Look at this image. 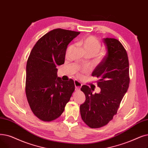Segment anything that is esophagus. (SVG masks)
<instances>
[{
    "mask_svg": "<svg viewBox=\"0 0 148 148\" xmlns=\"http://www.w3.org/2000/svg\"><path fill=\"white\" fill-rule=\"evenodd\" d=\"M74 83H75L76 91L80 90V88L82 87V84L80 82H79L78 81H75Z\"/></svg>",
    "mask_w": 148,
    "mask_h": 148,
    "instance_id": "obj_1",
    "label": "esophagus"
}]
</instances>
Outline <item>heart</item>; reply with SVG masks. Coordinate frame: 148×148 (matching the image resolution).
Returning <instances> with one entry per match:
<instances>
[{
  "instance_id": "b5f03b06",
  "label": "heart",
  "mask_w": 148,
  "mask_h": 148,
  "mask_svg": "<svg viewBox=\"0 0 148 148\" xmlns=\"http://www.w3.org/2000/svg\"><path fill=\"white\" fill-rule=\"evenodd\" d=\"M79 45L82 47L84 52L87 56L90 57H96L98 58H101L102 55L99 53L102 49V45L100 41L94 36H89L83 40H81L79 42ZM72 45H70L67 49V53H68L72 48Z\"/></svg>"
}]
</instances>
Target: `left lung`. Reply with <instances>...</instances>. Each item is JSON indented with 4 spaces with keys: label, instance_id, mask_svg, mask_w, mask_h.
Instances as JSON below:
<instances>
[{
    "label": "left lung",
    "instance_id": "8db88e82",
    "mask_svg": "<svg viewBox=\"0 0 148 148\" xmlns=\"http://www.w3.org/2000/svg\"><path fill=\"white\" fill-rule=\"evenodd\" d=\"M107 53L92 73L99 79L97 85L101 91L92 93L94 89L84 85L81 90L86 102L80 106L82 121L91 128L107 125L117 114L130 84L129 61L125 47L115 38L103 39Z\"/></svg>",
    "mask_w": 148,
    "mask_h": 148
}]
</instances>
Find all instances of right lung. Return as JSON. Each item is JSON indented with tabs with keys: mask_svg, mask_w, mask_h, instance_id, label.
Listing matches in <instances>:
<instances>
[{
	"mask_svg": "<svg viewBox=\"0 0 148 148\" xmlns=\"http://www.w3.org/2000/svg\"><path fill=\"white\" fill-rule=\"evenodd\" d=\"M79 34L53 29L37 41L28 57L26 95L33 113L41 121L58 118L75 91L72 79L63 81L58 78L57 67L64 64L67 45Z\"/></svg>",
	"mask_w": 148,
	"mask_h": 148,
	"instance_id": "obj_1",
	"label": "right lung"
}]
</instances>
